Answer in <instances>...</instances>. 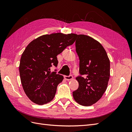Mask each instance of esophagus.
Listing matches in <instances>:
<instances>
[{
	"instance_id": "obj_1",
	"label": "esophagus",
	"mask_w": 132,
	"mask_h": 132,
	"mask_svg": "<svg viewBox=\"0 0 132 132\" xmlns=\"http://www.w3.org/2000/svg\"><path fill=\"white\" fill-rule=\"evenodd\" d=\"M73 78L72 75H69V76H64V79L66 80H72Z\"/></svg>"
}]
</instances>
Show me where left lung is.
I'll return each instance as SVG.
<instances>
[{"mask_svg": "<svg viewBox=\"0 0 132 132\" xmlns=\"http://www.w3.org/2000/svg\"><path fill=\"white\" fill-rule=\"evenodd\" d=\"M76 52L79 58L78 89L73 93L79 104L89 106L97 102L106 91L110 76V61L101 44L85 35H77Z\"/></svg>", "mask_w": 132, "mask_h": 132, "instance_id": "8db88e82", "label": "left lung"}]
</instances>
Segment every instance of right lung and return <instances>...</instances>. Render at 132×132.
Listing matches in <instances>:
<instances>
[{
  "mask_svg": "<svg viewBox=\"0 0 132 132\" xmlns=\"http://www.w3.org/2000/svg\"><path fill=\"white\" fill-rule=\"evenodd\" d=\"M75 37V34L42 35L32 41L23 51L19 65L21 84L27 96L36 104H46L54 98L64 78L51 72V67L57 66V55L73 45Z\"/></svg>",
  "mask_w": 132,
  "mask_h": 132,
  "instance_id": "add662e5",
  "label": "right lung"
}]
</instances>
